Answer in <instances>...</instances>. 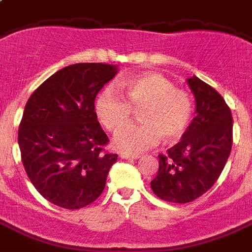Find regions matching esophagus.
Here are the masks:
<instances>
[{
	"label": "esophagus",
	"mask_w": 252,
	"mask_h": 252,
	"mask_svg": "<svg viewBox=\"0 0 252 252\" xmlns=\"http://www.w3.org/2000/svg\"><path fill=\"white\" fill-rule=\"evenodd\" d=\"M120 158L123 159H135V158H139V155H130V153H120L119 155Z\"/></svg>",
	"instance_id": "esophagus-1"
}]
</instances>
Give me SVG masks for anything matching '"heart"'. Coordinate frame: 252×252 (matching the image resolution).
<instances>
[{
  "instance_id": "heart-1",
  "label": "heart",
  "mask_w": 252,
  "mask_h": 252,
  "mask_svg": "<svg viewBox=\"0 0 252 252\" xmlns=\"http://www.w3.org/2000/svg\"><path fill=\"white\" fill-rule=\"evenodd\" d=\"M126 100L114 87H106L95 101V113L105 128L115 132L130 119L131 109H141L138 125L119 129L114 148L123 153H141L162 137L165 143L180 141L192 117V102L188 94L175 89L162 74L139 73L126 81Z\"/></svg>"
}]
</instances>
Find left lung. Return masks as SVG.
<instances>
[{
    "mask_svg": "<svg viewBox=\"0 0 252 252\" xmlns=\"http://www.w3.org/2000/svg\"><path fill=\"white\" fill-rule=\"evenodd\" d=\"M195 99V118L167 155H159L151 188L158 198L190 203L211 189L232 148V115L222 96L196 76L188 78Z\"/></svg>",
    "mask_w": 252,
    "mask_h": 252,
    "instance_id": "left-lung-1",
    "label": "left lung"
}]
</instances>
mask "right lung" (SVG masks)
Returning <instances> with one entry per match:
<instances>
[{"label":"right lung","mask_w":252,"mask_h":252,"mask_svg":"<svg viewBox=\"0 0 252 252\" xmlns=\"http://www.w3.org/2000/svg\"><path fill=\"white\" fill-rule=\"evenodd\" d=\"M118 65L76 63L57 71L28 100L19 128L25 171L48 202L78 209L101 195L118 155L95 113L100 90Z\"/></svg>","instance_id":"right-lung-1"}]
</instances>
